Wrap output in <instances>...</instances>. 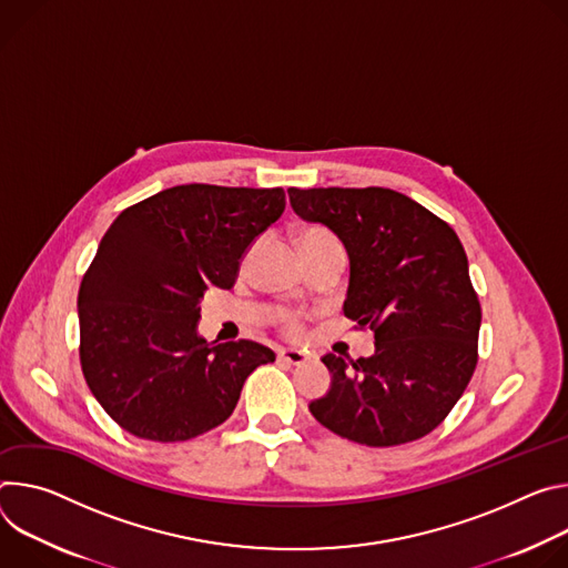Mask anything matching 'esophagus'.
Listing matches in <instances>:
<instances>
[{"instance_id":"obj_1","label":"esophagus","mask_w":568,"mask_h":568,"mask_svg":"<svg viewBox=\"0 0 568 568\" xmlns=\"http://www.w3.org/2000/svg\"><path fill=\"white\" fill-rule=\"evenodd\" d=\"M277 358L286 361L288 365H302V363L308 361V356L304 352H300V349H280Z\"/></svg>"}]
</instances>
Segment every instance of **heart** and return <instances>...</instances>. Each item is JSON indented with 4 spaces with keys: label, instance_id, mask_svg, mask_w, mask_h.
<instances>
[{
    "label": "heart",
    "instance_id": "heart-1",
    "mask_svg": "<svg viewBox=\"0 0 568 568\" xmlns=\"http://www.w3.org/2000/svg\"><path fill=\"white\" fill-rule=\"evenodd\" d=\"M332 239H334V236H332L327 230L311 227V230L302 232L300 243H308V241H332ZM286 332H288V334H297V332H300V323H297V318H286Z\"/></svg>",
    "mask_w": 568,
    "mask_h": 568
}]
</instances>
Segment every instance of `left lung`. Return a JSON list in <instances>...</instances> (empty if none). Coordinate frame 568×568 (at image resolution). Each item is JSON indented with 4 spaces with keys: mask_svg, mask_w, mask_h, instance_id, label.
<instances>
[{
    "mask_svg": "<svg viewBox=\"0 0 568 568\" xmlns=\"http://www.w3.org/2000/svg\"><path fill=\"white\" fill-rule=\"evenodd\" d=\"M293 212L327 225L349 257L345 316L374 332V354H325L332 388L308 410L367 447L428 435L478 363L480 302L449 223L384 186L288 189Z\"/></svg>",
    "mask_w": 568,
    "mask_h": 568,
    "instance_id": "1",
    "label": "left lung"
}]
</instances>
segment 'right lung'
Masks as SVG:
<instances>
[{"label":"right lung","instance_id":"right-lung-1","mask_svg":"<svg viewBox=\"0 0 568 568\" xmlns=\"http://www.w3.org/2000/svg\"><path fill=\"white\" fill-rule=\"evenodd\" d=\"M284 189L178 184L123 210L79 291L81 367L103 410L153 443L223 424L250 372L275 361L255 341L199 336L201 300L234 286L247 245L284 212Z\"/></svg>","mask_w":568,"mask_h":568}]
</instances>
